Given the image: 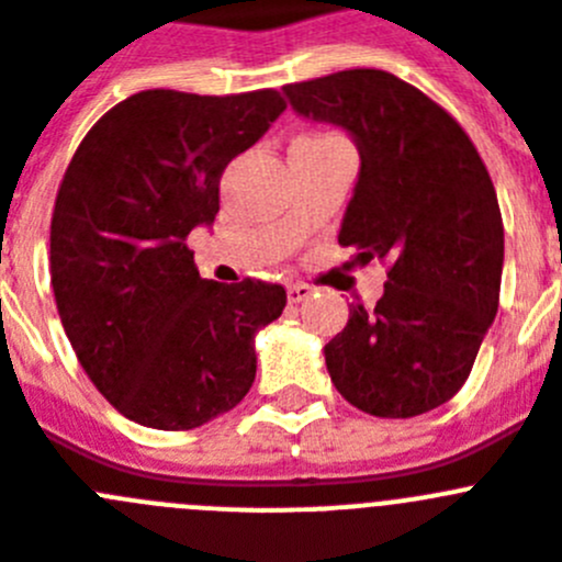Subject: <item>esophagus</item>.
<instances>
[{"instance_id":"34e87169","label":"esophagus","mask_w":562,"mask_h":562,"mask_svg":"<svg viewBox=\"0 0 562 562\" xmlns=\"http://www.w3.org/2000/svg\"><path fill=\"white\" fill-rule=\"evenodd\" d=\"M311 296H313V288L305 285V282H293V285H288V302H291V305L307 302Z\"/></svg>"}]
</instances>
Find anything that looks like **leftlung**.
Returning <instances> with one entry per match:
<instances>
[{
    "label": "left lung",
    "instance_id": "1",
    "mask_svg": "<svg viewBox=\"0 0 562 562\" xmlns=\"http://www.w3.org/2000/svg\"><path fill=\"white\" fill-rule=\"evenodd\" d=\"M282 92L300 117L350 134L361 168L338 244L389 260L378 305H350L325 344L333 386L375 417L431 412L468 381L498 311L504 224L482 156L448 111L381 69Z\"/></svg>",
    "mask_w": 562,
    "mask_h": 562
}]
</instances>
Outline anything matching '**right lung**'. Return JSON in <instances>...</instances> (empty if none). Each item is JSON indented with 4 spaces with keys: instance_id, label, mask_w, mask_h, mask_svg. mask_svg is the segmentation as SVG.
<instances>
[{
    "instance_id": "obj_1",
    "label": "right lung",
    "mask_w": 562,
    "mask_h": 562,
    "mask_svg": "<svg viewBox=\"0 0 562 562\" xmlns=\"http://www.w3.org/2000/svg\"><path fill=\"white\" fill-rule=\"evenodd\" d=\"M285 111L148 89L98 120L69 161L49 229L55 305L86 375L139 426L199 428L255 383V338L285 288L201 280L184 240L218 215L226 165Z\"/></svg>"
}]
</instances>
